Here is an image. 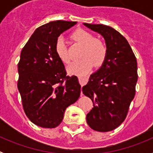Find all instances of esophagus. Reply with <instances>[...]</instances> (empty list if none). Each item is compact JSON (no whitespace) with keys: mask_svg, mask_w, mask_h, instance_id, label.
Wrapping results in <instances>:
<instances>
[{"mask_svg":"<svg viewBox=\"0 0 153 153\" xmlns=\"http://www.w3.org/2000/svg\"><path fill=\"white\" fill-rule=\"evenodd\" d=\"M78 79H79V82L82 86H83L84 84H86L87 83V81H88L89 77L88 76H78Z\"/></svg>","mask_w":153,"mask_h":153,"instance_id":"1","label":"esophagus"}]
</instances>
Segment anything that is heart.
<instances>
[{
  "instance_id": "1",
  "label": "heart",
  "mask_w": 153,
  "mask_h": 153,
  "mask_svg": "<svg viewBox=\"0 0 153 153\" xmlns=\"http://www.w3.org/2000/svg\"><path fill=\"white\" fill-rule=\"evenodd\" d=\"M73 40L83 46L81 60L73 62L67 67V71L71 75L85 76L91 70L93 64L100 67L103 63L107 53V47L102 40L95 39L89 31L77 29L71 35ZM55 51L60 60L68 63L70 60L67 46L63 37L58 38L55 44Z\"/></svg>"
}]
</instances>
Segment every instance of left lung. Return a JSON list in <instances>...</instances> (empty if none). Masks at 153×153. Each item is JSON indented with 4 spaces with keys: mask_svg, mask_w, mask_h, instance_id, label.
Here are the masks:
<instances>
[{
    "mask_svg": "<svg viewBox=\"0 0 153 153\" xmlns=\"http://www.w3.org/2000/svg\"><path fill=\"white\" fill-rule=\"evenodd\" d=\"M103 36L107 47L106 59L90 75L82 91L93 101L86 122L93 130L109 132L121 125L136 94L137 61L126 39L103 24H83Z\"/></svg>",
    "mask_w": 153,
    "mask_h": 153,
    "instance_id": "8db88e82",
    "label": "left lung"
}]
</instances>
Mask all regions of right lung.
Returning <instances> with one entry per match:
<instances>
[{"instance_id":"add662e5","label":"right lung","mask_w":153,"mask_h":153,"mask_svg":"<svg viewBox=\"0 0 153 153\" xmlns=\"http://www.w3.org/2000/svg\"><path fill=\"white\" fill-rule=\"evenodd\" d=\"M75 21H51L36 28L21 51L18 63V88L25 114L43 128L61 123L70 105L79 97L81 86L76 76H67L55 44Z\"/></svg>"}]
</instances>
